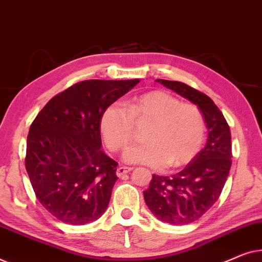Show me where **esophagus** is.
<instances>
[{
    "mask_svg": "<svg viewBox=\"0 0 262 262\" xmlns=\"http://www.w3.org/2000/svg\"><path fill=\"white\" fill-rule=\"evenodd\" d=\"M130 171H133V167H127V166H121L117 168L116 171V174L119 177H122L123 174H127V173H129Z\"/></svg>",
    "mask_w": 262,
    "mask_h": 262,
    "instance_id": "obj_1",
    "label": "esophagus"
}]
</instances>
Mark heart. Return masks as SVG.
Masks as SVG:
<instances>
[{
	"label": "heart",
	"instance_id": "heart-1",
	"mask_svg": "<svg viewBox=\"0 0 262 262\" xmlns=\"http://www.w3.org/2000/svg\"><path fill=\"white\" fill-rule=\"evenodd\" d=\"M136 124L149 123L145 145L133 146L124 154L130 164L153 168H179L190 164L205 140V119L192 103H183L167 91L156 90L132 98L127 106L112 103L99 121L102 138L113 152L129 145Z\"/></svg>",
	"mask_w": 262,
	"mask_h": 262
}]
</instances>
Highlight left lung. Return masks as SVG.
<instances>
[{"mask_svg": "<svg viewBox=\"0 0 262 262\" xmlns=\"http://www.w3.org/2000/svg\"><path fill=\"white\" fill-rule=\"evenodd\" d=\"M198 105L203 113L208 140L187 166L171 177L153 174L143 191L147 206L163 222L174 226L201 219L216 203L231 166V136L223 114L211 98L185 83L157 79Z\"/></svg>", "mask_w": 262, "mask_h": 262, "instance_id": "obj_1", "label": "left lung"}]
</instances>
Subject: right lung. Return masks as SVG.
<instances>
[{
	"label": "right lung",
	"instance_id": "add662e5",
	"mask_svg": "<svg viewBox=\"0 0 262 262\" xmlns=\"http://www.w3.org/2000/svg\"><path fill=\"white\" fill-rule=\"evenodd\" d=\"M139 82L82 80L51 98L32 122L26 169L38 201L61 222L80 226L105 211L119 164L101 149L99 121Z\"/></svg>",
	"mask_w": 262,
	"mask_h": 262
}]
</instances>
